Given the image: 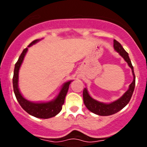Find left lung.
<instances>
[{"label":"left lung","mask_w":147,"mask_h":147,"mask_svg":"<svg viewBox=\"0 0 147 147\" xmlns=\"http://www.w3.org/2000/svg\"><path fill=\"white\" fill-rule=\"evenodd\" d=\"M114 48L117 53H119L120 55L124 58V60L127 62L129 66L131 67L134 79H133L132 82L130 84L128 90L120 98L117 100L116 101L108 104L95 100L89 94L87 88L84 89L83 90V101H84V105L90 112L97 115H100V116H109V115H114L122 109L129 102L133 92H134V87H135V75H134V68L131 65L128 53L125 51L121 44L116 40H114Z\"/></svg>","instance_id":"obj_1"}]
</instances>
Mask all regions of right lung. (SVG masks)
<instances>
[{"mask_svg": "<svg viewBox=\"0 0 147 147\" xmlns=\"http://www.w3.org/2000/svg\"><path fill=\"white\" fill-rule=\"evenodd\" d=\"M40 40H35L28 45V47H30L31 45H34ZM28 47H26V49L23 50V53L19 57L18 60L15 65L14 73H13V91H14L15 95L22 108L29 115H32L35 117L41 118V119H48V118L53 117L61 111L62 107L64 104L65 97H66L68 89H69V86L72 80L68 81L63 84L58 95L55 100H52V101L47 102H32L28 101L23 97L18 88L19 69H20L23 60H24L25 55H26Z\"/></svg>", "mask_w": 147, "mask_h": 147, "instance_id": "right-lung-1", "label": "right lung"}]
</instances>
